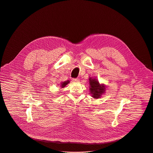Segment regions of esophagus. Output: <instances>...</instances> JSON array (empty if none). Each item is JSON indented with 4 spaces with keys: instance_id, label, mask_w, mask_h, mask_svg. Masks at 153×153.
Returning <instances> with one entry per match:
<instances>
[{
    "instance_id": "34e87169",
    "label": "esophagus",
    "mask_w": 153,
    "mask_h": 153,
    "mask_svg": "<svg viewBox=\"0 0 153 153\" xmlns=\"http://www.w3.org/2000/svg\"><path fill=\"white\" fill-rule=\"evenodd\" d=\"M72 81L73 82H78L79 81V79L78 78H72Z\"/></svg>"
}]
</instances>
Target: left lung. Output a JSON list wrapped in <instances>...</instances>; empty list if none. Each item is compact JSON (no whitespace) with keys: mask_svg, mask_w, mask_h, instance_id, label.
Returning <instances> with one entry per match:
<instances>
[{"mask_svg":"<svg viewBox=\"0 0 153 153\" xmlns=\"http://www.w3.org/2000/svg\"><path fill=\"white\" fill-rule=\"evenodd\" d=\"M90 90L93 97L96 99L99 98L102 93L105 91V87L103 85H100L98 81L96 79L90 78Z\"/></svg>","mask_w":153,"mask_h":153,"instance_id":"8db88e82","label":"left lung"}]
</instances>
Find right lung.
<instances>
[{
	"mask_svg": "<svg viewBox=\"0 0 153 153\" xmlns=\"http://www.w3.org/2000/svg\"><path fill=\"white\" fill-rule=\"evenodd\" d=\"M68 83H69V81H65L64 82H62L61 84V87L62 88H63L64 87H65Z\"/></svg>",
	"mask_w": 153,
	"mask_h": 153,
	"instance_id": "1",
	"label": "right lung"
}]
</instances>
